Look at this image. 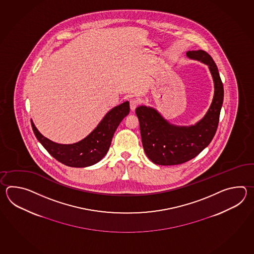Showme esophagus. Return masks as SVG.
I'll return each instance as SVG.
<instances>
[{"mask_svg": "<svg viewBox=\"0 0 254 254\" xmlns=\"http://www.w3.org/2000/svg\"><path fill=\"white\" fill-rule=\"evenodd\" d=\"M140 104V101L138 99H131L129 101V108L131 111H134L136 107Z\"/></svg>", "mask_w": 254, "mask_h": 254, "instance_id": "esophagus-1", "label": "esophagus"}]
</instances>
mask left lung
I'll use <instances>...</instances> for the list:
<instances>
[{
	"label": "left lung",
	"instance_id": "8db88e82",
	"mask_svg": "<svg viewBox=\"0 0 254 254\" xmlns=\"http://www.w3.org/2000/svg\"><path fill=\"white\" fill-rule=\"evenodd\" d=\"M186 54L190 59L198 60L209 66L214 81V97L205 116L189 127L170 125L154 109L146 106L136 108L146 155L159 165H177L193 159L210 144L219 125L223 84L215 63L202 50L189 51Z\"/></svg>",
	"mask_w": 254,
	"mask_h": 254
}]
</instances>
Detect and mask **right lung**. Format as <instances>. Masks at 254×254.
Returning <instances> with one entry per match:
<instances>
[{
    "label": "right lung",
    "mask_w": 254,
    "mask_h": 254,
    "mask_svg": "<svg viewBox=\"0 0 254 254\" xmlns=\"http://www.w3.org/2000/svg\"><path fill=\"white\" fill-rule=\"evenodd\" d=\"M129 113V102L114 107L86 138L73 144H59L49 140L39 132L32 120L31 123L37 140L58 162L70 167H87L100 162L106 155L115 130Z\"/></svg>",
    "instance_id": "obj_1"
}]
</instances>
